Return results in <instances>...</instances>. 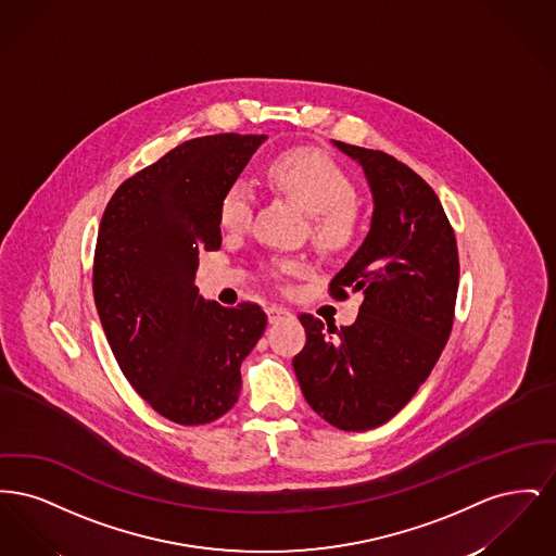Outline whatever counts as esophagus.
<instances>
[{"mask_svg": "<svg viewBox=\"0 0 556 556\" xmlns=\"http://www.w3.org/2000/svg\"><path fill=\"white\" fill-rule=\"evenodd\" d=\"M266 315H268V323H270V325H275V323H283V320H290V318H293L290 311H288V308H283V306H270V308L266 311Z\"/></svg>", "mask_w": 556, "mask_h": 556, "instance_id": "obj_1", "label": "esophagus"}]
</instances>
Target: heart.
Segmentation results:
<instances>
[{
	"instance_id": "b5f03b06",
	"label": "heart",
	"mask_w": 556,
	"mask_h": 556,
	"mask_svg": "<svg viewBox=\"0 0 556 556\" xmlns=\"http://www.w3.org/2000/svg\"><path fill=\"white\" fill-rule=\"evenodd\" d=\"M268 179L311 214V236L320 250L340 252L356 239V189L333 160L317 150H290L268 164ZM252 208V187L245 179H236L220 198V225L229 231L248 227ZM293 270H298L293 261H279L275 266L277 275Z\"/></svg>"
}]
</instances>
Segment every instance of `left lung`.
Wrapping results in <instances>:
<instances>
[{
  "label": "left lung",
  "mask_w": 556,
  "mask_h": 556,
  "mask_svg": "<svg viewBox=\"0 0 556 556\" xmlns=\"http://www.w3.org/2000/svg\"><path fill=\"white\" fill-rule=\"evenodd\" d=\"M369 181L370 231L331 279L338 300L363 291L348 327L302 313L306 345L293 370L311 408L344 431L390 421L417 394L448 342L458 291V248L435 191L404 162L344 141Z\"/></svg>",
  "instance_id": "obj_1"
}]
</instances>
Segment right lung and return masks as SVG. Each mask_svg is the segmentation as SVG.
Here are the masks:
<instances>
[{
  "mask_svg": "<svg viewBox=\"0 0 556 556\" xmlns=\"http://www.w3.org/2000/svg\"><path fill=\"white\" fill-rule=\"evenodd\" d=\"M266 135L184 141L114 191L93 254V300L112 354L164 419L204 425L238 402L241 361L265 333L254 302H204L200 252L220 248L218 204Z\"/></svg>",
  "mask_w": 556,
  "mask_h": 556,
  "instance_id": "1",
  "label": "right lung"
}]
</instances>
